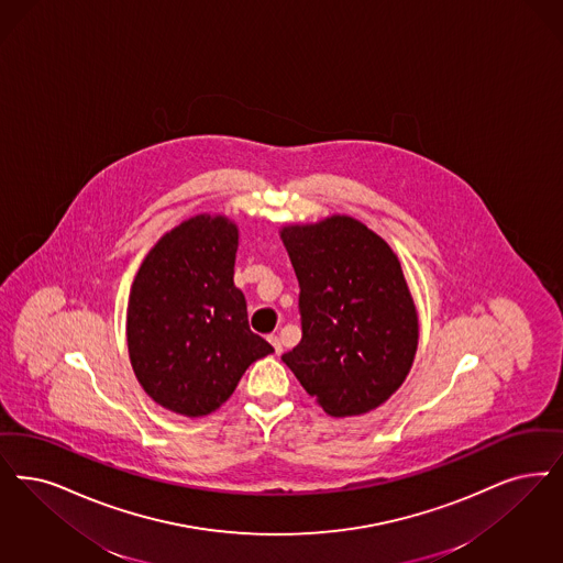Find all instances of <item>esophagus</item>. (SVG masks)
I'll return each instance as SVG.
<instances>
[{
  "label": "esophagus",
  "instance_id": "obj_1",
  "mask_svg": "<svg viewBox=\"0 0 563 563\" xmlns=\"http://www.w3.org/2000/svg\"><path fill=\"white\" fill-rule=\"evenodd\" d=\"M268 341H271L272 347H274V352H276V354H280V352H283V341H280L278 335H271Z\"/></svg>",
  "mask_w": 563,
  "mask_h": 563
}]
</instances>
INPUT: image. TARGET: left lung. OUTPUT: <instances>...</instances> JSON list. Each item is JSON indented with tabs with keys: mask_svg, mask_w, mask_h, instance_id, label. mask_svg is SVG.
Wrapping results in <instances>:
<instances>
[{
	"mask_svg": "<svg viewBox=\"0 0 563 563\" xmlns=\"http://www.w3.org/2000/svg\"><path fill=\"white\" fill-rule=\"evenodd\" d=\"M299 280L301 341L283 362L331 417L382 406L415 361L419 320L400 262L347 216L283 228Z\"/></svg>",
	"mask_w": 563,
	"mask_h": 563,
	"instance_id": "8db88e82",
	"label": "left lung"
}]
</instances>
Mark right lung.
I'll return each instance as SVG.
<instances>
[{
  "label": "right lung",
  "instance_id": "add662e5",
  "mask_svg": "<svg viewBox=\"0 0 563 563\" xmlns=\"http://www.w3.org/2000/svg\"><path fill=\"white\" fill-rule=\"evenodd\" d=\"M239 230L197 216L167 232L144 257L128 303L135 377L163 408L202 417L224 405L251 362L274 352L249 329L234 287Z\"/></svg>",
  "mask_w": 563,
  "mask_h": 563
}]
</instances>
